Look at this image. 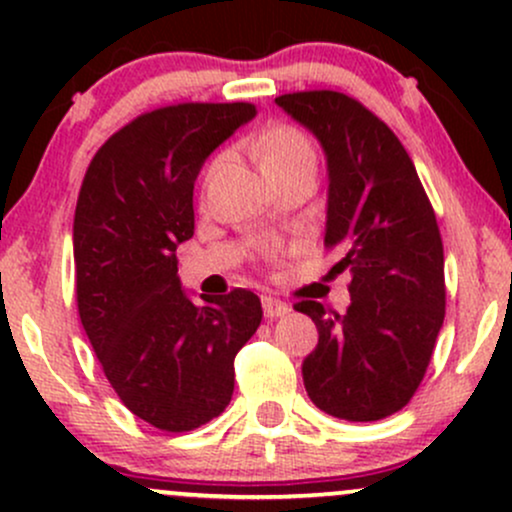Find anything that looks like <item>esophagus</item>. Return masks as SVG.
<instances>
[{
    "instance_id": "34e87169",
    "label": "esophagus",
    "mask_w": 512,
    "mask_h": 512,
    "mask_svg": "<svg viewBox=\"0 0 512 512\" xmlns=\"http://www.w3.org/2000/svg\"><path fill=\"white\" fill-rule=\"evenodd\" d=\"M262 310H264V317H267V320H276V317H284L291 313L289 305H286L284 301H279V298H272V296L262 298Z\"/></svg>"
}]
</instances>
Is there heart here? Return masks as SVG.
<instances>
[{
	"instance_id": "b5f03b06",
	"label": "heart",
	"mask_w": 512,
	"mask_h": 512,
	"mask_svg": "<svg viewBox=\"0 0 512 512\" xmlns=\"http://www.w3.org/2000/svg\"><path fill=\"white\" fill-rule=\"evenodd\" d=\"M257 154H260L262 170L293 166V163H301V161L315 163L313 144L308 142V137H305L301 129L291 125L269 127L267 132L257 139ZM221 163H223V156L214 158V163H211L209 168V175L216 173V170L221 168Z\"/></svg>"
}]
</instances>
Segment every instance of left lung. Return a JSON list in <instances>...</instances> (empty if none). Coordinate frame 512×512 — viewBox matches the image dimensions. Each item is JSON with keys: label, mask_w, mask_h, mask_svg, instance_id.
Wrapping results in <instances>:
<instances>
[{"label": "left lung", "mask_w": 512, "mask_h": 512, "mask_svg": "<svg viewBox=\"0 0 512 512\" xmlns=\"http://www.w3.org/2000/svg\"><path fill=\"white\" fill-rule=\"evenodd\" d=\"M315 134L327 158L325 248L351 272L346 313L296 303L313 317L303 383L317 409L378 421L414 397L445 317L443 240L414 163L380 117L337 91L276 98Z\"/></svg>", "instance_id": "left-lung-1"}]
</instances>
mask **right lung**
<instances>
[{"label":"right lung","instance_id":"1","mask_svg":"<svg viewBox=\"0 0 512 512\" xmlns=\"http://www.w3.org/2000/svg\"><path fill=\"white\" fill-rule=\"evenodd\" d=\"M252 103H180L139 115L93 156L74 214L76 305L122 404L168 433L199 428L233 395V361L262 322L236 289L192 303L178 276L195 233V180Z\"/></svg>","mask_w":512,"mask_h":512}]
</instances>
